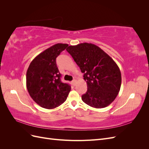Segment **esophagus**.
I'll return each mask as SVG.
<instances>
[{"label":"esophagus","instance_id":"34e87169","mask_svg":"<svg viewBox=\"0 0 149 149\" xmlns=\"http://www.w3.org/2000/svg\"><path fill=\"white\" fill-rule=\"evenodd\" d=\"M76 83V79H73V81H72V84H73V86H75Z\"/></svg>","mask_w":149,"mask_h":149}]
</instances>
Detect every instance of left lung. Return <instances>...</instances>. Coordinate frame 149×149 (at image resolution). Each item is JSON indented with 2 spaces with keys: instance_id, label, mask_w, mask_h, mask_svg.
<instances>
[{
  "instance_id": "8db88e82",
  "label": "left lung",
  "mask_w": 149,
  "mask_h": 149,
  "mask_svg": "<svg viewBox=\"0 0 149 149\" xmlns=\"http://www.w3.org/2000/svg\"><path fill=\"white\" fill-rule=\"evenodd\" d=\"M66 51L84 73L88 90L81 96L83 101L94 108H104L111 104L120 91L122 80L116 62L92 43L71 45Z\"/></svg>"
}]
</instances>
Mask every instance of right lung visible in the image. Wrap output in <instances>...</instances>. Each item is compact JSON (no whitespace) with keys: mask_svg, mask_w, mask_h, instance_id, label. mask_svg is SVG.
<instances>
[{"mask_svg":"<svg viewBox=\"0 0 149 149\" xmlns=\"http://www.w3.org/2000/svg\"><path fill=\"white\" fill-rule=\"evenodd\" d=\"M68 46L57 43L40 53L30 63L26 71V84L33 100L42 107L54 109L67 99L71 86L61 81L56 59Z\"/></svg>","mask_w":149,"mask_h":149,"instance_id":"right-lung-1","label":"right lung"}]
</instances>
